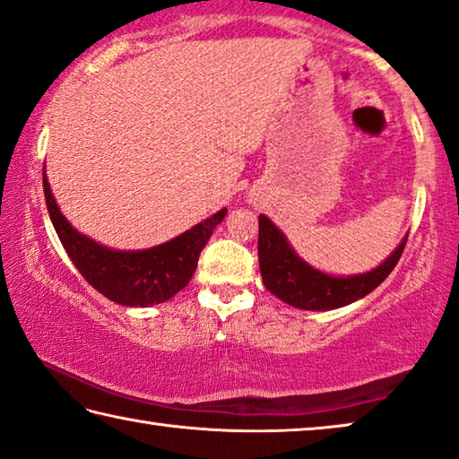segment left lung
<instances>
[{"label":"left lung","instance_id":"left-lung-1","mask_svg":"<svg viewBox=\"0 0 459 459\" xmlns=\"http://www.w3.org/2000/svg\"><path fill=\"white\" fill-rule=\"evenodd\" d=\"M406 235L390 255L372 272L331 275L308 265L288 243L283 232L259 214V269L265 288L290 307L302 310H334L368 296L388 278L403 255Z\"/></svg>","mask_w":459,"mask_h":459}]
</instances>
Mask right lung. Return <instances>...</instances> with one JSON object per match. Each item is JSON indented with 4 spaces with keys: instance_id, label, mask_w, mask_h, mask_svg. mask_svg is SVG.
I'll list each match as a JSON object with an SVG mask.
<instances>
[{
    "instance_id": "1",
    "label": "right lung",
    "mask_w": 459,
    "mask_h": 459,
    "mask_svg": "<svg viewBox=\"0 0 459 459\" xmlns=\"http://www.w3.org/2000/svg\"><path fill=\"white\" fill-rule=\"evenodd\" d=\"M42 187L50 221L77 272L108 300L133 308L167 302L184 290L198 267V257L208 238L227 216V208H222L171 241L149 249L118 251L71 227L56 206L47 169L42 171Z\"/></svg>"
}]
</instances>
